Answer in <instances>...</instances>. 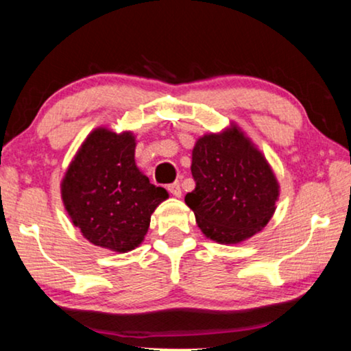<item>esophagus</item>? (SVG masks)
<instances>
[{"label":"esophagus","mask_w":351,"mask_h":351,"mask_svg":"<svg viewBox=\"0 0 351 351\" xmlns=\"http://www.w3.org/2000/svg\"><path fill=\"white\" fill-rule=\"evenodd\" d=\"M167 191H169V193L174 195V196H180L182 195V189H180L179 182H174V184L167 185Z\"/></svg>","instance_id":"obj_1"}]
</instances>
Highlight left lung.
Here are the masks:
<instances>
[{
	"label": "left lung",
	"instance_id": "obj_1",
	"mask_svg": "<svg viewBox=\"0 0 351 351\" xmlns=\"http://www.w3.org/2000/svg\"><path fill=\"white\" fill-rule=\"evenodd\" d=\"M195 190L185 203L206 237L239 243L265 227L275 213L278 182L238 129L201 137L191 155Z\"/></svg>",
	"mask_w": 351,
	"mask_h": 351
}]
</instances>
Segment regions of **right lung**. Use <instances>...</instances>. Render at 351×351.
I'll return each instance as SVG.
<instances>
[{
  "instance_id": "1",
  "label": "right lung",
  "mask_w": 351,
  "mask_h": 351,
  "mask_svg": "<svg viewBox=\"0 0 351 351\" xmlns=\"http://www.w3.org/2000/svg\"><path fill=\"white\" fill-rule=\"evenodd\" d=\"M131 132L97 129L86 138L62 182V199L75 227L95 246L132 251L147 234L156 206L167 198L134 161Z\"/></svg>"
}]
</instances>
